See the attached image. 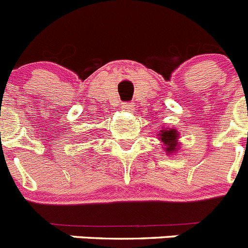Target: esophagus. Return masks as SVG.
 <instances>
[{
  "label": "esophagus",
  "instance_id": "esophagus-1",
  "mask_svg": "<svg viewBox=\"0 0 248 248\" xmlns=\"http://www.w3.org/2000/svg\"><path fill=\"white\" fill-rule=\"evenodd\" d=\"M122 110L123 111H133V110H134V107H133L130 103H123Z\"/></svg>",
  "mask_w": 248,
  "mask_h": 248
}]
</instances>
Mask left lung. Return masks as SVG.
<instances>
[{
    "instance_id": "1",
    "label": "left lung",
    "mask_w": 248,
    "mask_h": 248,
    "mask_svg": "<svg viewBox=\"0 0 248 248\" xmlns=\"http://www.w3.org/2000/svg\"><path fill=\"white\" fill-rule=\"evenodd\" d=\"M159 140L162 141L163 149L166 150L168 155L179 152L181 141H179V132L175 128H164L158 134Z\"/></svg>"
}]
</instances>
